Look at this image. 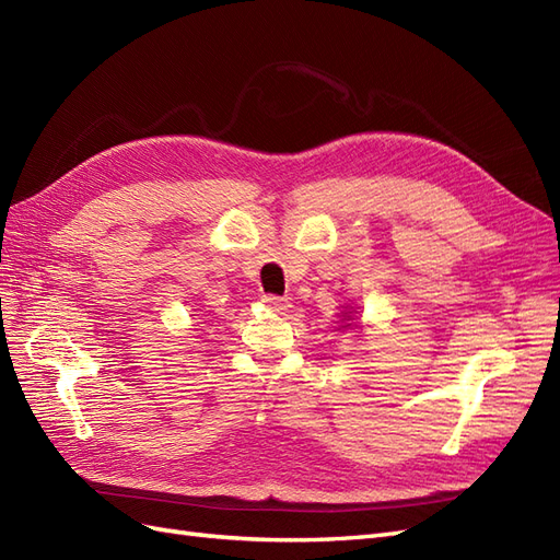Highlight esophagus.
I'll return each mask as SVG.
<instances>
[{
    "label": "esophagus",
    "mask_w": 560,
    "mask_h": 560,
    "mask_svg": "<svg viewBox=\"0 0 560 560\" xmlns=\"http://www.w3.org/2000/svg\"><path fill=\"white\" fill-rule=\"evenodd\" d=\"M261 301L266 303V306H268L270 311H278V313H282V311H287V308L292 306V299L276 296V294H266Z\"/></svg>",
    "instance_id": "34e87169"
}]
</instances>
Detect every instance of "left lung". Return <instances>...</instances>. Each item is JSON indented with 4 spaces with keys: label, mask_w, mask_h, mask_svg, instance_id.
<instances>
[{
    "label": "left lung",
    "mask_w": 560,
    "mask_h": 560,
    "mask_svg": "<svg viewBox=\"0 0 560 560\" xmlns=\"http://www.w3.org/2000/svg\"><path fill=\"white\" fill-rule=\"evenodd\" d=\"M341 315H343V319H346L343 329H350V319H354V317H352V308H346V313H341ZM354 327H358V325H354Z\"/></svg>",
    "instance_id": "left-lung-1"
}]
</instances>
